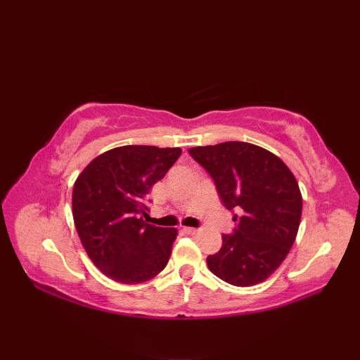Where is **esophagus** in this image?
Wrapping results in <instances>:
<instances>
[{"label":"esophagus","instance_id":"1","mask_svg":"<svg viewBox=\"0 0 360 360\" xmlns=\"http://www.w3.org/2000/svg\"><path fill=\"white\" fill-rule=\"evenodd\" d=\"M182 231H184L186 233H190V235H195V233H198V232H200V229H195V227H184V229H182Z\"/></svg>","mask_w":360,"mask_h":360}]
</instances>
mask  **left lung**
<instances>
[{"instance_id": "obj_1", "label": "left lung", "mask_w": 360, "mask_h": 360, "mask_svg": "<svg viewBox=\"0 0 360 360\" xmlns=\"http://www.w3.org/2000/svg\"><path fill=\"white\" fill-rule=\"evenodd\" d=\"M215 182L219 200L236 227L207 257L209 269L233 286L264 281L295 241L302 195L280 158L248 142H223L188 150Z\"/></svg>"}]
</instances>
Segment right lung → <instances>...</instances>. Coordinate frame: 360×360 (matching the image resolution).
Instances as JSON below:
<instances>
[{"label":"right lung","instance_id":"1","mask_svg":"<svg viewBox=\"0 0 360 360\" xmlns=\"http://www.w3.org/2000/svg\"><path fill=\"white\" fill-rule=\"evenodd\" d=\"M181 148L125 145L97 156L75 181L72 215L88 257L106 277L125 285L164 269L176 229L143 223L151 187L162 179Z\"/></svg>","mask_w":360,"mask_h":360}]
</instances>
